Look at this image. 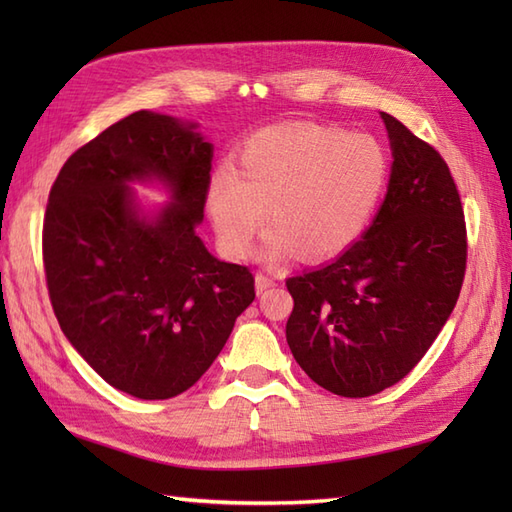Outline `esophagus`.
I'll list each match as a JSON object with an SVG mask.
<instances>
[{
    "label": "esophagus",
    "mask_w": 512,
    "mask_h": 512,
    "mask_svg": "<svg viewBox=\"0 0 512 512\" xmlns=\"http://www.w3.org/2000/svg\"><path fill=\"white\" fill-rule=\"evenodd\" d=\"M270 286H275V279H273V277L266 275V273H257V275H255V290H257V292H264V290H268Z\"/></svg>",
    "instance_id": "1"
}]
</instances>
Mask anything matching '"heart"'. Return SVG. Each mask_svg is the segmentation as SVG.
<instances>
[{"mask_svg": "<svg viewBox=\"0 0 512 512\" xmlns=\"http://www.w3.org/2000/svg\"><path fill=\"white\" fill-rule=\"evenodd\" d=\"M387 173L385 149L372 136L319 123L273 125L239 147L235 169L213 171L206 206L228 255L246 257L268 215L264 255L292 248L312 262L356 242Z\"/></svg>", "mask_w": 512, "mask_h": 512, "instance_id": "b5f03b06", "label": "heart"}]
</instances>
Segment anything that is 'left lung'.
<instances>
[{
	"mask_svg": "<svg viewBox=\"0 0 512 512\" xmlns=\"http://www.w3.org/2000/svg\"><path fill=\"white\" fill-rule=\"evenodd\" d=\"M391 140L385 202L363 237L290 277L286 339L314 383L345 398L405 378L451 317L466 270V222L447 162L383 112Z\"/></svg>",
	"mask_w": 512,
	"mask_h": 512,
	"instance_id": "obj_1",
	"label": "left lung"
}]
</instances>
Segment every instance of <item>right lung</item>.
Segmentation results:
<instances>
[{
  "label": "right lung",
  "instance_id": "add662e5",
  "mask_svg": "<svg viewBox=\"0 0 512 512\" xmlns=\"http://www.w3.org/2000/svg\"><path fill=\"white\" fill-rule=\"evenodd\" d=\"M213 147L195 123L134 112L65 160L43 217V268L63 334L105 383L143 400L187 391L213 365L255 299L246 266L204 248ZM174 202L137 215L134 179Z\"/></svg>",
  "mask_w": 512,
  "mask_h": 512
}]
</instances>
